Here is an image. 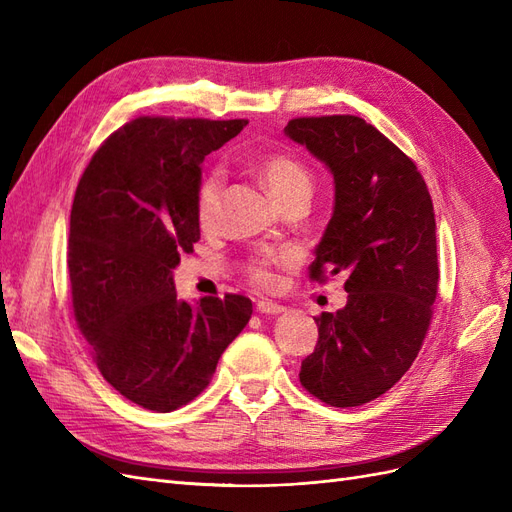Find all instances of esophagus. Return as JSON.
Listing matches in <instances>:
<instances>
[{
	"instance_id": "esophagus-1",
	"label": "esophagus",
	"mask_w": 512,
	"mask_h": 512,
	"mask_svg": "<svg viewBox=\"0 0 512 512\" xmlns=\"http://www.w3.org/2000/svg\"><path fill=\"white\" fill-rule=\"evenodd\" d=\"M256 312H260V314H282L284 312V305L273 303V301H258L256 303Z\"/></svg>"
}]
</instances>
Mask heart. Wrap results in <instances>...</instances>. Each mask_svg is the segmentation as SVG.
<instances>
[{"mask_svg": "<svg viewBox=\"0 0 512 512\" xmlns=\"http://www.w3.org/2000/svg\"><path fill=\"white\" fill-rule=\"evenodd\" d=\"M258 173L280 205L288 203V200L297 196L312 194V185H314L312 173H309V168L301 160L288 156V153H271V156L262 158L258 164ZM222 188H224L222 170H209V173L200 177L196 185V196H194L196 220L203 228H211L215 224V218H218ZM284 260H286V254H275V252L254 256L252 260L245 262L247 280L262 290L275 288L277 284L275 267L282 265Z\"/></svg>", "mask_w": 512, "mask_h": 512, "instance_id": "b5f03b06", "label": "heart"}]
</instances>
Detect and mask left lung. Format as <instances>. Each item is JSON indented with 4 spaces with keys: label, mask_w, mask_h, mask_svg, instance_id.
I'll return each instance as SVG.
<instances>
[{
    "label": "left lung",
    "mask_w": 512,
    "mask_h": 512,
    "mask_svg": "<svg viewBox=\"0 0 512 512\" xmlns=\"http://www.w3.org/2000/svg\"><path fill=\"white\" fill-rule=\"evenodd\" d=\"M286 134L335 181L309 280L348 273V303L316 316L318 344L299 380L327 406H363L401 380L429 331L440 280L433 203L412 158L361 117H297Z\"/></svg>",
    "instance_id": "8db88e82"
}]
</instances>
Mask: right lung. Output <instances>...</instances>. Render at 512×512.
Returning a JSON list of instances; mask_svg holds the SVG:
<instances>
[{"mask_svg": "<svg viewBox=\"0 0 512 512\" xmlns=\"http://www.w3.org/2000/svg\"><path fill=\"white\" fill-rule=\"evenodd\" d=\"M247 119L136 117L91 156L68 239L72 314L104 380L132 404L173 412L203 393L252 318L243 294L177 299L173 269L200 239V164Z\"/></svg>", "mask_w": 512, "mask_h": 512, "instance_id": "1", "label": "right lung"}]
</instances>
